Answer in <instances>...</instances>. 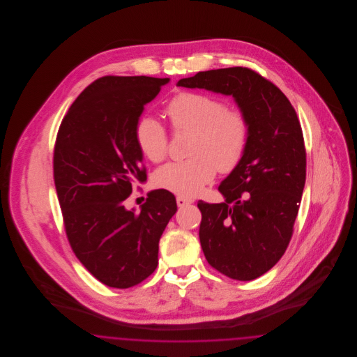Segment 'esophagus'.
<instances>
[{
    "instance_id": "obj_1",
    "label": "esophagus",
    "mask_w": 357,
    "mask_h": 357,
    "mask_svg": "<svg viewBox=\"0 0 357 357\" xmlns=\"http://www.w3.org/2000/svg\"><path fill=\"white\" fill-rule=\"evenodd\" d=\"M192 204V199H188L186 197H182V195H178L176 197V204L179 207H185L187 204Z\"/></svg>"
}]
</instances>
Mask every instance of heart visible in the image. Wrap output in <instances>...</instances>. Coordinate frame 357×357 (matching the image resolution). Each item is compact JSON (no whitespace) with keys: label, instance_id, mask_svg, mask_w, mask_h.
<instances>
[{"label":"heart","instance_id":"1","mask_svg":"<svg viewBox=\"0 0 357 357\" xmlns=\"http://www.w3.org/2000/svg\"><path fill=\"white\" fill-rule=\"evenodd\" d=\"M166 114L175 131H192L188 158L155 172V186L182 197L199 194L213 181L217 170L231 172L241 163L250 140L246 114L227 107L213 95L183 91L171 99ZM137 149L149 160L160 163L169 153V135L151 115L140 116L135 126Z\"/></svg>","mask_w":357,"mask_h":357}]
</instances>
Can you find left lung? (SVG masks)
<instances>
[{"label": "left lung", "instance_id": "8db88e82", "mask_svg": "<svg viewBox=\"0 0 357 357\" xmlns=\"http://www.w3.org/2000/svg\"><path fill=\"white\" fill-rule=\"evenodd\" d=\"M179 86L233 95L250 123L245 156L218 186L223 204L198 202L207 262L250 281L284 255L305 186L306 150L296 109L271 80L245 67L198 72Z\"/></svg>", "mask_w": 357, "mask_h": 357}]
</instances>
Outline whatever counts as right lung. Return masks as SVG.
Segmentation results:
<instances>
[{
    "label": "right lung",
    "instance_id": "1",
    "mask_svg": "<svg viewBox=\"0 0 357 357\" xmlns=\"http://www.w3.org/2000/svg\"><path fill=\"white\" fill-rule=\"evenodd\" d=\"M169 79L102 76L60 124L53 179L69 245L85 269L111 288H132L158 266L159 239L176 211L170 191L153 190L140 211L126 208L147 179L135 126Z\"/></svg>",
    "mask_w": 357,
    "mask_h": 357
}]
</instances>
